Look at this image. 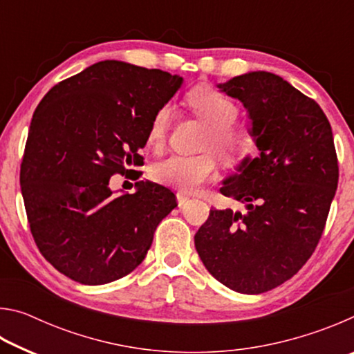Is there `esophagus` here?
I'll list each match as a JSON object with an SVG mask.
<instances>
[{"label": "esophagus", "instance_id": "esophagus-1", "mask_svg": "<svg viewBox=\"0 0 354 354\" xmlns=\"http://www.w3.org/2000/svg\"><path fill=\"white\" fill-rule=\"evenodd\" d=\"M189 198H190V196L187 194H184V192H178V194H176V200H178L179 206H184L185 203L189 201Z\"/></svg>", "mask_w": 354, "mask_h": 354}]
</instances>
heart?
I'll return each instance as SVG.
<instances>
[{
	"mask_svg": "<svg viewBox=\"0 0 354 354\" xmlns=\"http://www.w3.org/2000/svg\"><path fill=\"white\" fill-rule=\"evenodd\" d=\"M189 107L203 123L209 127L203 142V149L214 151L226 164H239L251 151V143L247 134L231 124L237 118V106L223 93L207 87H198L189 95ZM171 120V107L162 106L154 113L149 123L147 140L151 147H160L167 139ZM217 171V160L212 153L196 156L173 154L159 160L153 167L156 181L184 192L198 189Z\"/></svg>",
	"mask_w": 354,
	"mask_h": 354,
	"instance_id": "b5f03b06",
	"label": "heart"
}]
</instances>
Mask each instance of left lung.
Returning a JSON list of instances; mask_svg holds the SVG:
<instances>
[{"label":"left lung","instance_id":"obj_1","mask_svg":"<svg viewBox=\"0 0 354 354\" xmlns=\"http://www.w3.org/2000/svg\"><path fill=\"white\" fill-rule=\"evenodd\" d=\"M217 87L247 109L259 154L247 156L220 189L247 212L211 209L195 248L221 284L257 295L314 253L337 189V156L322 107L281 76L248 71Z\"/></svg>","mask_w":354,"mask_h":354}]
</instances>
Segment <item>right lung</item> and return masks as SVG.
Listing matches in <instances>:
<instances>
[{"label": "right lung", "mask_w": 354, "mask_h": 354, "mask_svg": "<svg viewBox=\"0 0 354 354\" xmlns=\"http://www.w3.org/2000/svg\"><path fill=\"white\" fill-rule=\"evenodd\" d=\"M183 81L162 70L101 61L56 84L40 101L20 185L34 241L65 277L86 286L127 277L178 206L160 184L145 179L134 194L113 195L109 179L143 164L139 151L149 123Z\"/></svg>", "instance_id": "1"}]
</instances>
